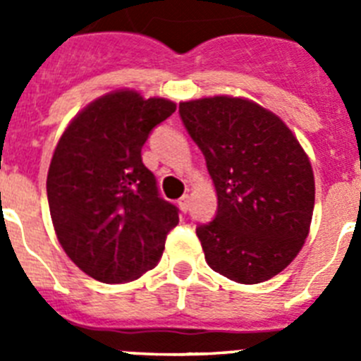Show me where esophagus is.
Returning <instances> with one entry per match:
<instances>
[{
	"mask_svg": "<svg viewBox=\"0 0 361 361\" xmlns=\"http://www.w3.org/2000/svg\"><path fill=\"white\" fill-rule=\"evenodd\" d=\"M178 208L183 209V212H188V209H190V195H183L178 199Z\"/></svg>",
	"mask_w": 361,
	"mask_h": 361,
	"instance_id": "esophagus-1",
	"label": "esophagus"
}]
</instances>
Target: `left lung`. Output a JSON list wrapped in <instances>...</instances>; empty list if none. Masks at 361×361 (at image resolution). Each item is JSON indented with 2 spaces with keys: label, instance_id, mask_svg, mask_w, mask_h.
Wrapping results in <instances>:
<instances>
[{
  "label": "left lung",
  "instance_id": "obj_1",
  "mask_svg": "<svg viewBox=\"0 0 361 361\" xmlns=\"http://www.w3.org/2000/svg\"><path fill=\"white\" fill-rule=\"evenodd\" d=\"M216 190V215L197 228L206 262L238 283H260L302 250L314 209L309 157L280 117L240 97L178 104Z\"/></svg>",
  "mask_w": 361,
  "mask_h": 361
}]
</instances>
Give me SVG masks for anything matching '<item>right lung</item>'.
<instances>
[{"mask_svg": "<svg viewBox=\"0 0 361 361\" xmlns=\"http://www.w3.org/2000/svg\"><path fill=\"white\" fill-rule=\"evenodd\" d=\"M168 99L117 90L95 99L57 142L47 177L57 240L104 283L132 282L161 260L178 209L142 164L152 130L175 111Z\"/></svg>", "mask_w": 361, "mask_h": 361, "instance_id": "right-lung-1", "label": "right lung"}]
</instances>
